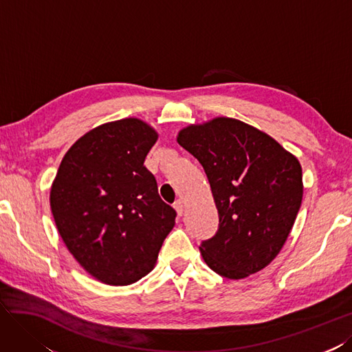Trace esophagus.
<instances>
[{"label":"esophagus","mask_w":352,"mask_h":352,"mask_svg":"<svg viewBox=\"0 0 352 352\" xmlns=\"http://www.w3.org/2000/svg\"><path fill=\"white\" fill-rule=\"evenodd\" d=\"M174 208L177 210V215L178 217H183V214H184V204L182 202V200H177V202L174 204Z\"/></svg>","instance_id":"34e87169"}]
</instances>
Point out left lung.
Instances as JSON below:
<instances>
[{
	"instance_id": "8db88e82",
	"label": "left lung",
	"mask_w": 352,
	"mask_h": 352,
	"mask_svg": "<svg viewBox=\"0 0 352 352\" xmlns=\"http://www.w3.org/2000/svg\"><path fill=\"white\" fill-rule=\"evenodd\" d=\"M178 144L204 166L218 209L217 233L200 243L205 263L245 278L273 261L302 202V169L274 138L232 118L179 131Z\"/></svg>"
}]
</instances>
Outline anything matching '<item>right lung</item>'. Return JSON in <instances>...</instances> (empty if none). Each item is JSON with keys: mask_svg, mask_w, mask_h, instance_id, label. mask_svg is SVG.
Here are the masks:
<instances>
[{"mask_svg": "<svg viewBox=\"0 0 352 352\" xmlns=\"http://www.w3.org/2000/svg\"><path fill=\"white\" fill-rule=\"evenodd\" d=\"M157 134L126 118L100 125L69 148L50 205L60 236L100 282L126 286L155 267L177 212L157 193L144 166Z\"/></svg>", "mask_w": 352, "mask_h": 352, "instance_id": "1", "label": "right lung"}]
</instances>
